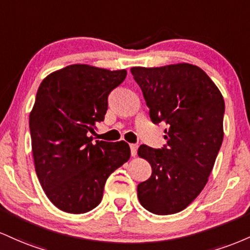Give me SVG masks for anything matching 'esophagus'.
<instances>
[{
	"label": "esophagus",
	"mask_w": 250,
	"mask_h": 250,
	"mask_svg": "<svg viewBox=\"0 0 250 250\" xmlns=\"http://www.w3.org/2000/svg\"><path fill=\"white\" fill-rule=\"evenodd\" d=\"M130 148H131V155L133 157L137 155V150H138V145L137 144H131L130 145Z\"/></svg>",
	"instance_id": "obj_1"
}]
</instances>
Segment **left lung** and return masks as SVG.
I'll list each match as a JSON object with an SVG mask.
<instances>
[{
  "mask_svg": "<svg viewBox=\"0 0 250 250\" xmlns=\"http://www.w3.org/2000/svg\"><path fill=\"white\" fill-rule=\"evenodd\" d=\"M131 73L153 124L167 125L164 146L138 148L152 167L137 187L139 202L152 214H176L200 195L214 167L223 142V97L207 73L190 63L133 67Z\"/></svg>",
  "mask_w": 250,
  "mask_h": 250,
  "instance_id": "obj_1",
  "label": "left lung"
}]
</instances>
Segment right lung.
Returning a JSON list of instances; mask_svg holds the SVG:
<instances>
[{"mask_svg": "<svg viewBox=\"0 0 250 250\" xmlns=\"http://www.w3.org/2000/svg\"><path fill=\"white\" fill-rule=\"evenodd\" d=\"M126 74L125 69L71 64L44 78L38 89L29 116L35 171L47 197L62 211L94 209L106 179L130 158L124 140L92 143L108 94Z\"/></svg>", "mask_w": 250, "mask_h": 250, "instance_id": "right-lung-1", "label": "right lung"}]
</instances>
